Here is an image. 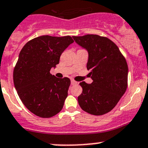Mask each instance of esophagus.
<instances>
[{
  "label": "esophagus",
  "instance_id": "obj_1",
  "mask_svg": "<svg viewBox=\"0 0 148 148\" xmlns=\"http://www.w3.org/2000/svg\"><path fill=\"white\" fill-rule=\"evenodd\" d=\"M71 85H76V84H77V82H76V81H74V79H71Z\"/></svg>",
  "mask_w": 148,
  "mask_h": 148
}]
</instances>
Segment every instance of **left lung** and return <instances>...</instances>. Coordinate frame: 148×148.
<instances>
[{"mask_svg": "<svg viewBox=\"0 0 148 148\" xmlns=\"http://www.w3.org/2000/svg\"><path fill=\"white\" fill-rule=\"evenodd\" d=\"M74 41L88 53L87 69L91 84H79L83 88L78 102L83 111L101 116L116 106L127 86L128 67L118 46L106 37L97 35L73 36Z\"/></svg>", "mask_w": 148, "mask_h": 148, "instance_id": "8db88e82", "label": "left lung"}]
</instances>
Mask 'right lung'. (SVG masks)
Listing matches in <instances>:
<instances>
[{"mask_svg":"<svg viewBox=\"0 0 148 148\" xmlns=\"http://www.w3.org/2000/svg\"><path fill=\"white\" fill-rule=\"evenodd\" d=\"M73 42L70 36L42 35L27 42L20 52L13 71L14 85L25 106L39 117L51 118L63 108L71 82L49 71Z\"/></svg>","mask_w":148,"mask_h":148,"instance_id":"right-lung-1","label":"right lung"}]
</instances>
